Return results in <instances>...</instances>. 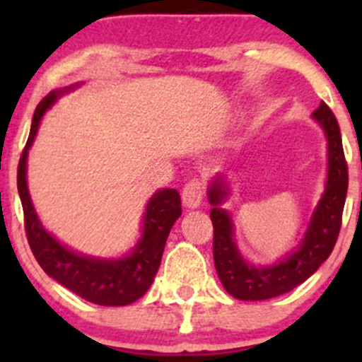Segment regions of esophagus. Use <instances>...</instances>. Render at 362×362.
<instances>
[{
    "label": "esophagus",
    "instance_id": "34e87169",
    "mask_svg": "<svg viewBox=\"0 0 362 362\" xmlns=\"http://www.w3.org/2000/svg\"><path fill=\"white\" fill-rule=\"evenodd\" d=\"M203 182L199 178H194V180L187 182L182 191V202L187 208H198L202 204L203 199Z\"/></svg>",
    "mask_w": 362,
    "mask_h": 362
}]
</instances>
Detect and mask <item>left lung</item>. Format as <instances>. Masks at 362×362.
I'll list each match as a JSON object with an SVG mask.
<instances>
[{
	"instance_id": "8db88e82",
	"label": "left lung",
	"mask_w": 362,
	"mask_h": 362,
	"mask_svg": "<svg viewBox=\"0 0 362 362\" xmlns=\"http://www.w3.org/2000/svg\"><path fill=\"white\" fill-rule=\"evenodd\" d=\"M313 120L322 127L327 141V175L324 192L310 217L308 228L293 252L268 266L247 261L235 240V224L231 214L222 208L231 194L224 175H217L208 187V202L214 224V261L222 286L233 298L242 301H262L286 294L305 282L320 268L334 249L341 214L345 206L349 171L343 156L341 134L337 117L326 103L312 113Z\"/></svg>"
}]
</instances>
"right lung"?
I'll return each instance as SVG.
<instances>
[{"instance_id":"add662e5","label":"right lung","mask_w":362,"mask_h":362,"mask_svg":"<svg viewBox=\"0 0 362 362\" xmlns=\"http://www.w3.org/2000/svg\"><path fill=\"white\" fill-rule=\"evenodd\" d=\"M82 83L56 89L36 107L28 144L17 170V189L24 210L25 235L29 247L43 272L56 282L86 301L103 306H124L134 303L148 291L160 266L164 245L175 221L182 214L180 194L175 189H159L148 199L141 221V236L122 257H94L80 254L61 243L43 228L28 189V154L38 133L42 117L56 105L63 94Z\"/></svg>"}]
</instances>
